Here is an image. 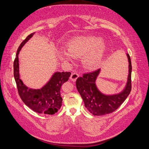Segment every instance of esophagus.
I'll use <instances>...</instances> for the list:
<instances>
[{
	"label": "esophagus",
	"instance_id": "34e87169",
	"mask_svg": "<svg viewBox=\"0 0 149 149\" xmlns=\"http://www.w3.org/2000/svg\"><path fill=\"white\" fill-rule=\"evenodd\" d=\"M79 75L77 72H73V73H72V74L70 75V79H71V80H72L73 82H75L78 78H79Z\"/></svg>",
	"mask_w": 149,
	"mask_h": 149
}]
</instances>
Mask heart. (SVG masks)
Instances as JSON below:
<instances>
[{
	"label": "heart",
	"mask_w": 149,
	"mask_h": 149,
	"mask_svg": "<svg viewBox=\"0 0 149 149\" xmlns=\"http://www.w3.org/2000/svg\"><path fill=\"white\" fill-rule=\"evenodd\" d=\"M67 50L59 49L57 55L66 63H71L73 58H81L84 69L96 68L104 57L106 45L102 38L96 36H81L72 38L67 43Z\"/></svg>",
	"instance_id": "b5f03b06"
}]
</instances>
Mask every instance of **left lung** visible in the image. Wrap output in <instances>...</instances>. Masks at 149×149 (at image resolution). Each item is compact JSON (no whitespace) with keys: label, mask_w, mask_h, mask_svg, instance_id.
<instances>
[{"label":"left lung","mask_w":149,"mask_h":149,"mask_svg":"<svg viewBox=\"0 0 149 149\" xmlns=\"http://www.w3.org/2000/svg\"><path fill=\"white\" fill-rule=\"evenodd\" d=\"M129 62V74L125 88L121 92L114 94H105L97 88L96 81L101 69L84 74L76 81L78 91L83 100L84 106L94 116H104L116 110L125 100L131 91V62L127 53Z\"/></svg>","instance_id":"1"}]
</instances>
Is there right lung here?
Returning <instances> with one entry per match:
<instances>
[{"label": "right lung", "instance_id": "obj_1", "mask_svg": "<svg viewBox=\"0 0 149 149\" xmlns=\"http://www.w3.org/2000/svg\"><path fill=\"white\" fill-rule=\"evenodd\" d=\"M35 33H31L24 40L17 50L14 61V77L18 88V94L22 100L27 106L38 113L53 115L57 112L62 105L61 88L63 83L69 80L70 72H55L49 80L41 88L33 89L24 84L19 73L18 55L23 46L30 40Z\"/></svg>", "mask_w": 149, "mask_h": 149}]
</instances>
